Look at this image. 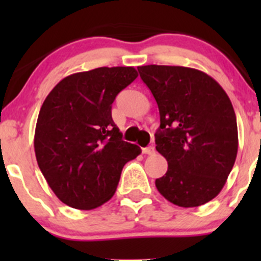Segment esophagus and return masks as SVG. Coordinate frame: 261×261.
<instances>
[{"label": "esophagus", "mask_w": 261, "mask_h": 261, "mask_svg": "<svg viewBox=\"0 0 261 261\" xmlns=\"http://www.w3.org/2000/svg\"><path fill=\"white\" fill-rule=\"evenodd\" d=\"M143 152H144V154H146V155H152L155 152V147L152 146V145H149V146L144 147Z\"/></svg>", "instance_id": "esophagus-1"}]
</instances>
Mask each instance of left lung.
Segmentation results:
<instances>
[{
  "instance_id": "left-lung-1",
  "label": "left lung",
  "mask_w": 261,
  "mask_h": 261,
  "mask_svg": "<svg viewBox=\"0 0 261 261\" xmlns=\"http://www.w3.org/2000/svg\"><path fill=\"white\" fill-rule=\"evenodd\" d=\"M158 103L156 150L168 170L155 180L159 193L179 207H198L225 186L238 155L236 115L212 77L175 65L138 67Z\"/></svg>"
}]
</instances>
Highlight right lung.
I'll return each instance as SVG.
<instances>
[{
	"instance_id": "add662e5",
	"label": "right lung",
	"mask_w": 261,
	"mask_h": 261,
	"mask_svg": "<svg viewBox=\"0 0 261 261\" xmlns=\"http://www.w3.org/2000/svg\"><path fill=\"white\" fill-rule=\"evenodd\" d=\"M133 67H101L62 80L44 101L34 138L38 165L67 206L93 210L112 198L123 165L141 152L112 120L116 96L133 83Z\"/></svg>"
}]
</instances>
